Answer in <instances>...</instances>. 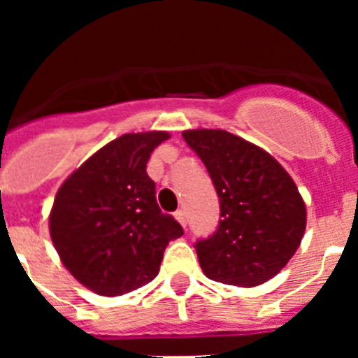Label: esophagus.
I'll return each mask as SVG.
<instances>
[{
	"mask_svg": "<svg viewBox=\"0 0 358 358\" xmlns=\"http://www.w3.org/2000/svg\"><path fill=\"white\" fill-rule=\"evenodd\" d=\"M176 218H177V220H179V222H181L182 227H186L188 220H186V213H185V211H182V210L176 211Z\"/></svg>",
	"mask_w": 358,
	"mask_h": 358,
	"instance_id": "34e87169",
	"label": "esophagus"
}]
</instances>
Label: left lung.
Returning <instances> with one entry per match:
<instances>
[{"mask_svg": "<svg viewBox=\"0 0 358 358\" xmlns=\"http://www.w3.org/2000/svg\"><path fill=\"white\" fill-rule=\"evenodd\" d=\"M217 189L220 220L195 242L202 273L255 287L276 276L301 243L306 210L292 177L271 154L226 131L182 132Z\"/></svg>", "mask_w": 358, "mask_h": 358, "instance_id": "1", "label": "left lung"}]
</instances>
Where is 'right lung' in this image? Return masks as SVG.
I'll return each mask as SVG.
<instances>
[{
	"instance_id": "1",
	"label": "right lung",
	"mask_w": 358,
	"mask_h": 358,
	"mask_svg": "<svg viewBox=\"0 0 358 358\" xmlns=\"http://www.w3.org/2000/svg\"><path fill=\"white\" fill-rule=\"evenodd\" d=\"M166 132L123 134L75 170L57 192L50 235L62 264L100 296L150 283L181 224L159 210L147 163Z\"/></svg>"
}]
</instances>
